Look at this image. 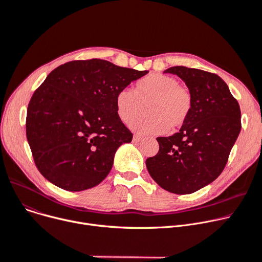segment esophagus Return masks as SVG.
<instances>
[{
	"label": "esophagus",
	"instance_id": "1",
	"mask_svg": "<svg viewBox=\"0 0 262 262\" xmlns=\"http://www.w3.org/2000/svg\"><path fill=\"white\" fill-rule=\"evenodd\" d=\"M142 140H143V137H142L141 135L134 134V136H133V142H135V143H138V142L142 141Z\"/></svg>",
	"mask_w": 262,
	"mask_h": 262
}]
</instances>
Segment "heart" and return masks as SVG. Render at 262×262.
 Returning a JSON list of instances; mask_svg holds the SVG:
<instances>
[{
	"mask_svg": "<svg viewBox=\"0 0 262 262\" xmlns=\"http://www.w3.org/2000/svg\"><path fill=\"white\" fill-rule=\"evenodd\" d=\"M147 104L148 116L133 121L131 128L143 134H161L185 124L192 111L193 100L186 86L164 74L148 75L135 83L134 90L121 89L115 97L117 115L126 124L140 115L143 105Z\"/></svg>",
	"mask_w": 262,
	"mask_h": 262,
	"instance_id": "1",
	"label": "heart"
}]
</instances>
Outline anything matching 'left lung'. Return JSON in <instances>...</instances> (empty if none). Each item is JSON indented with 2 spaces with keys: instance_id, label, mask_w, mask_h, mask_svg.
<instances>
[{
  "instance_id": "obj_1",
  "label": "left lung",
  "mask_w": 262,
  "mask_h": 262,
  "mask_svg": "<svg viewBox=\"0 0 262 262\" xmlns=\"http://www.w3.org/2000/svg\"><path fill=\"white\" fill-rule=\"evenodd\" d=\"M164 73L185 81L192 95V111L178 133L157 138L159 152L147 159L146 166L163 189L192 193L223 171L241 130L240 106L216 74L182 66Z\"/></svg>"
}]
</instances>
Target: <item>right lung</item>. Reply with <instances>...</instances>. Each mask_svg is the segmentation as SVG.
Here are the masks:
<instances>
[{
    "instance_id": "1",
    "label": "right lung",
    "mask_w": 262,
    "mask_h": 262,
    "mask_svg": "<svg viewBox=\"0 0 262 262\" xmlns=\"http://www.w3.org/2000/svg\"><path fill=\"white\" fill-rule=\"evenodd\" d=\"M147 73L96 58L52 71L26 115V137L40 173L69 191L102 182L118 147L133 137L117 115L116 94Z\"/></svg>"
}]
</instances>
